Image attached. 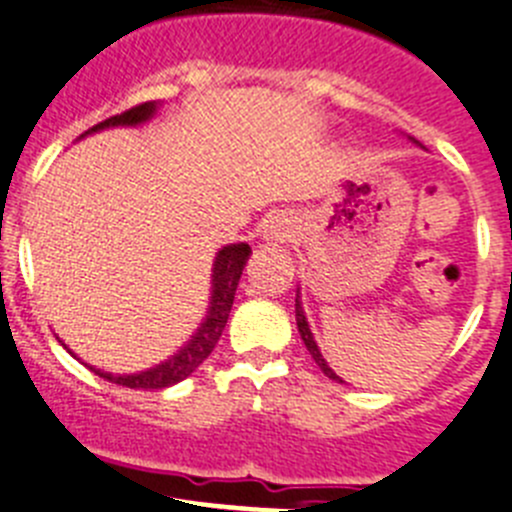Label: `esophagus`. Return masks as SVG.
Here are the masks:
<instances>
[{"instance_id": "obj_1", "label": "esophagus", "mask_w": 512, "mask_h": 512, "mask_svg": "<svg viewBox=\"0 0 512 512\" xmlns=\"http://www.w3.org/2000/svg\"><path fill=\"white\" fill-rule=\"evenodd\" d=\"M285 232H288V229H285V224L283 222H273V224H270V227H267L265 229V237H270V239H280V237H288V234H285Z\"/></svg>"}]
</instances>
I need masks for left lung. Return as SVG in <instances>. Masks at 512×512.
Returning <instances> with one entry per match:
<instances>
[{"label": "left lung", "mask_w": 512, "mask_h": 512, "mask_svg": "<svg viewBox=\"0 0 512 512\" xmlns=\"http://www.w3.org/2000/svg\"><path fill=\"white\" fill-rule=\"evenodd\" d=\"M296 324H298V331H301V339H303V344H306V349H308V352H311L313 362H316V365L321 367V372H324L326 377H331V380H336V382H344L342 377L336 375V372L331 370L329 365H326V359L321 357L319 347H316V342H313V334H311V329H308V321H306V313H303L301 298H296Z\"/></svg>", "instance_id": "8db88e82"}]
</instances>
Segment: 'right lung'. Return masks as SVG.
Returning <instances> with one entry per match:
<instances>
[{"mask_svg":"<svg viewBox=\"0 0 512 512\" xmlns=\"http://www.w3.org/2000/svg\"><path fill=\"white\" fill-rule=\"evenodd\" d=\"M155 114L153 101H145V104H137V107L127 109L122 114H114V117L104 119L96 127H91L89 132L107 130V127H132V124H142ZM86 132V135H89ZM250 245L239 242V245H227L216 252L214 260V275H211V306L206 311L204 324L196 329V334L191 336V342L181 349L178 354L163 362V365H155L145 372H137V375H112V372L94 370L96 375L104 377L109 382H117L122 388H135V390H163L176 385V382L186 380L196 367L214 352L219 336H222L224 326H227L229 311H232L234 293H237L239 278H242V270H245L247 260H250Z\"/></svg>","mask_w":512,"mask_h":512,"instance_id":"obj_1","label":"right lung"}]
</instances>
